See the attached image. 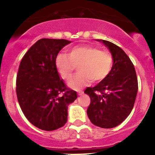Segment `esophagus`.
Returning <instances> with one entry per match:
<instances>
[{"label":"esophagus","instance_id":"1","mask_svg":"<svg viewBox=\"0 0 155 155\" xmlns=\"http://www.w3.org/2000/svg\"><path fill=\"white\" fill-rule=\"evenodd\" d=\"M83 94H84V91H80L79 93H78V94H79V95H82Z\"/></svg>","mask_w":155,"mask_h":155}]
</instances>
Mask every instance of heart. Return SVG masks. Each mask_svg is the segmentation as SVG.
Returning a JSON list of instances; mask_svg holds the SVG:
<instances>
[{"mask_svg": "<svg viewBox=\"0 0 155 155\" xmlns=\"http://www.w3.org/2000/svg\"><path fill=\"white\" fill-rule=\"evenodd\" d=\"M79 66V73L71 78L68 86L79 91L93 80L98 83L104 80L111 71L113 58L109 52L101 51L94 45H78L69 53H60L56 58V67L64 80H69Z\"/></svg>", "mask_w": 155, "mask_h": 155, "instance_id": "1", "label": "heart"}]
</instances>
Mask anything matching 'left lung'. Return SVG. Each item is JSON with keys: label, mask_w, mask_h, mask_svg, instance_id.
<instances>
[{"label": "left lung", "mask_w": 155, "mask_h": 155, "mask_svg": "<svg viewBox=\"0 0 155 155\" xmlns=\"http://www.w3.org/2000/svg\"><path fill=\"white\" fill-rule=\"evenodd\" d=\"M101 41L109 49L113 67L107 77L84 93L91 97L87 116L93 124L103 128L119 125L131 114L138 91V80L133 64L121 48L106 40Z\"/></svg>", "instance_id": "8db88e82"}]
</instances>
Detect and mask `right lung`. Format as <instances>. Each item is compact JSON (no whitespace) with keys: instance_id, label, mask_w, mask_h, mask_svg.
I'll use <instances>...</instances> for the list:
<instances>
[{"instance_id":"right-lung-1","label":"right lung","mask_w":155,"mask_h":155,"mask_svg":"<svg viewBox=\"0 0 155 155\" xmlns=\"http://www.w3.org/2000/svg\"><path fill=\"white\" fill-rule=\"evenodd\" d=\"M69 43L65 39L41 38L28 49L19 64L18 102L27 119L41 130L63 127L68 106L77 98L76 92L66 88L56 67L57 56Z\"/></svg>"}]
</instances>
